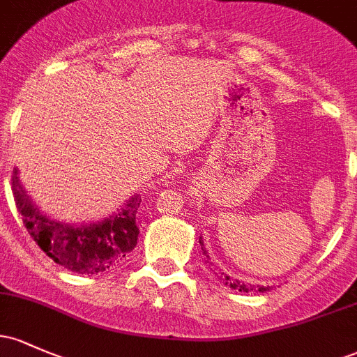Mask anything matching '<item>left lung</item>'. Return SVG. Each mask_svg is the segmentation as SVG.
<instances>
[{"label":"left lung","mask_w":357,"mask_h":357,"mask_svg":"<svg viewBox=\"0 0 357 357\" xmlns=\"http://www.w3.org/2000/svg\"><path fill=\"white\" fill-rule=\"evenodd\" d=\"M199 245H202V250H203V254H205L206 256V259H208V254H206V250L203 249V241H202V237H199ZM210 266H213L210 262ZM220 280H223V283L227 284V287H230L232 289H237V291H244V293H249V291H252V287H250V284H245V283H241V281H237V280H230V276H227L225 273H220ZM259 289L261 293H264V291H269V287H259L257 288Z\"/></svg>","instance_id":"left-lung-1"}]
</instances>
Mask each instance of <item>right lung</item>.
<instances>
[{"instance_id": "right-lung-1", "label": "right lung", "mask_w": 357, "mask_h": 357, "mask_svg": "<svg viewBox=\"0 0 357 357\" xmlns=\"http://www.w3.org/2000/svg\"><path fill=\"white\" fill-rule=\"evenodd\" d=\"M15 205L23 225L47 256L66 269L79 274H96L123 261L137 245L135 223L140 198L134 197L115 217L86 227H69L44 217L26 197L18 181L17 169L11 176Z\"/></svg>"}]
</instances>
